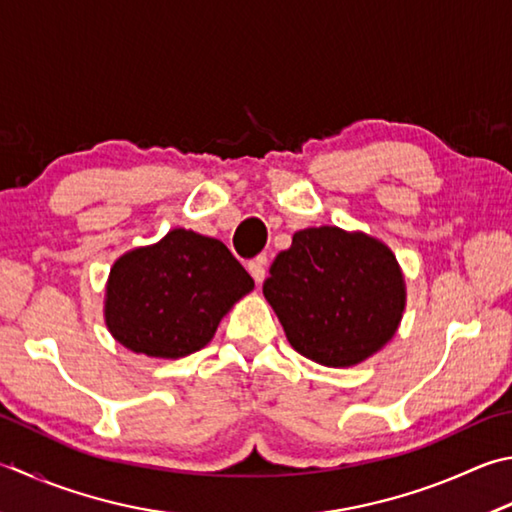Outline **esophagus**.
Returning a JSON list of instances; mask_svg holds the SVG:
<instances>
[{
    "label": "esophagus",
    "instance_id": "34e87169",
    "mask_svg": "<svg viewBox=\"0 0 512 512\" xmlns=\"http://www.w3.org/2000/svg\"><path fill=\"white\" fill-rule=\"evenodd\" d=\"M248 273L253 275V280L257 284H262L264 277H266V257L259 255L255 259H250V262H248Z\"/></svg>",
    "mask_w": 512,
    "mask_h": 512
}]
</instances>
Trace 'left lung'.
Returning a JSON list of instances; mask_svg holds the SVG:
<instances>
[{
  "label": "left lung",
  "instance_id": "obj_1",
  "mask_svg": "<svg viewBox=\"0 0 512 512\" xmlns=\"http://www.w3.org/2000/svg\"><path fill=\"white\" fill-rule=\"evenodd\" d=\"M291 347L324 367H351L383 349L401 324L405 280L383 241L336 226L293 235L264 282Z\"/></svg>",
  "mask_w": 512,
  "mask_h": 512
}]
</instances>
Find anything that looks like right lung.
Wrapping results in <instances>:
<instances>
[{"mask_svg":"<svg viewBox=\"0 0 512 512\" xmlns=\"http://www.w3.org/2000/svg\"><path fill=\"white\" fill-rule=\"evenodd\" d=\"M255 288L219 239L174 228L111 266L105 322L120 345L152 358H183L208 345L232 304Z\"/></svg>","mask_w":512,"mask_h":512,"instance_id":"add662e5","label":"right lung"}]
</instances>
